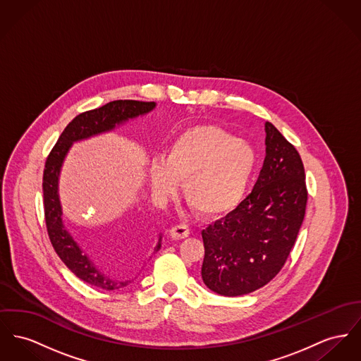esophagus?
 <instances>
[{"label":"esophagus","mask_w":361,"mask_h":361,"mask_svg":"<svg viewBox=\"0 0 361 361\" xmlns=\"http://www.w3.org/2000/svg\"><path fill=\"white\" fill-rule=\"evenodd\" d=\"M190 234V230L189 227L183 226V224H178V226H173L171 230H169V235L172 240H185L188 238Z\"/></svg>","instance_id":"obj_1"}]
</instances>
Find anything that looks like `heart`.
Segmentation results:
<instances>
[{"label": "heart", "mask_w": 361, "mask_h": 361, "mask_svg": "<svg viewBox=\"0 0 361 361\" xmlns=\"http://www.w3.org/2000/svg\"><path fill=\"white\" fill-rule=\"evenodd\" d=\"M256 167L250 145L216 126H194L169 145L163 163H153V192L169 195L183 180V198L202 217L230 214L240 205Z\"/></svg>", "instance_id": "1"}]
</instances>
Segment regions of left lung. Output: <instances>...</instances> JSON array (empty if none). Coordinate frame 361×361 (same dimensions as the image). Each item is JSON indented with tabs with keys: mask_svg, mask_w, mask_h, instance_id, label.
I'll return each instance as SVG.
<instances>
[{
	"mask_svg": "<svg viewBox=\"0 0 361 361\" xmlns=\"http://www.w3.org/2000/svg\"><path fill=\"white\" fill-rule=\"evenodd\" d=\"M265 133L264 164L253 190L231 214L202 230V281L221 295L247 294L272 281L305 216L301 156L272 123H265Z\"/></svg>",
	"mask_w": 361,
	"mask_h": 361,
	"instance_id": "left-lung-1",
	"label": "left lung"
}]
</instances>
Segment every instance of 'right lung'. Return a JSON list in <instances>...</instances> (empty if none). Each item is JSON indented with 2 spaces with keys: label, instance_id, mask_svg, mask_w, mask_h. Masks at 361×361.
Here are the masks:
<instances>
[{
  "label": "right lung",
  "instance_id": "1",
  "mask_svg": "<svg viewBox=\"0 0 361 361\" xmlns=\"http://www.w3.org/2000/svg\"><path fill=\"white\" fill-rule=\"evenodd\" d=\"M156 106L154 102H144L134 99H118L111 101L99 108L79 114L68 123L57 142L49 153L45 161L42 190H44V212L48 230L49 240L51 242L56 253L61 262L67 265L73 274L83 282L104 288L116 290L127 286L131 281H118L102 274L97 265L82 252L79 245L75 242L73 235L66 230L61 219V207L57 194L59 173L63 160L75 141H80L99 133L109 131L123 121L137 118L150 112ZM161 238V237H160ZM161 247L159 240L154 252Z\"/></svg>",
  "mask_w": 361,
  "mask_h": 361
}]
</instances>
